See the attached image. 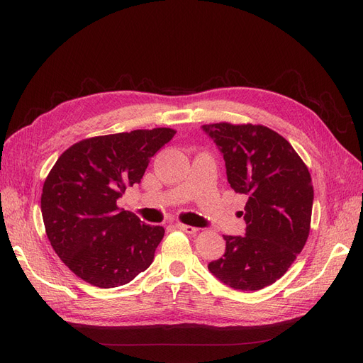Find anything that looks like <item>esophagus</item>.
Returning a JSON list of instances; mask_svg holds the SVG:
<instances>
[{"label":"esophagus","instance_id":"obj_1","mask_svg":"<svg viewBox=\"0 0 363 363\" xmlns=\"http://www.w3.org/2000/svg\"><path fill=\"white\" fill-rule=\"evenodd\" d=\"M177 227H178L179 230H182V232H185V233H189V235H196V233L199 232V229H196V227L186 225V224H182V223H178Z\"/></svg>","mask_w":363,"mask_h":363}]
</instances>
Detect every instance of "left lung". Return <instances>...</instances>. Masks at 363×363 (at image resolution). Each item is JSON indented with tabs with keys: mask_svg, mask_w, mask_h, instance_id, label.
I'll return each instance as SVG.
<instances>
[{
	"mask_svg": "<svg viewBox=\"0 0 363 363\" xmlns=\"http://www.w3.org/2000/svg\"><path fill=\"white\" fill-rule=\"evenodd\" d=\"M223 152L227 181L248 196L245 236H224V256L208 264L224 284L260 290L296 260L311 229L314 189L310 170L277 131L264 125H203Z\"/></svg>",
	"mask_w": 363,
	"mask_h": 363,
	"instance_id": "obj_1",
	"label": "left lung"
}]
</instances>
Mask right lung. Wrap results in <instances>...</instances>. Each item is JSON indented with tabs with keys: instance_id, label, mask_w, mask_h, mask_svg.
Segmentation results:
<instances>
[{
	"instance_id": "1",
	"label": "right lung",
	"mask_w": 363,
	"mask_h": 363,
	"mask_svg": "<svg viewBox=\"0 0 363 363\" xmlns=\"http://www.w3.org/2000/svg\"><path fill=\"white\" fill-rule=\"evenodd\" d=\"M173 128L133 130L84 139L65 150L43 184L42 216L50 245L91 286H124L146 271L164 229L119 209Z\"/></svg>"
}]
</instances>
